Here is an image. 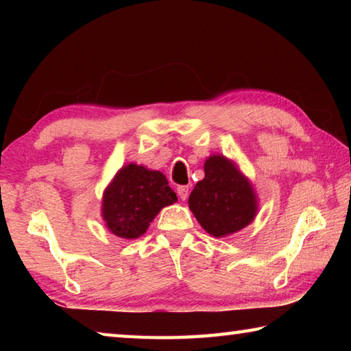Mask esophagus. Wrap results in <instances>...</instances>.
<instances>
[{
	"mask_svg": "<svg viewBox=\"0 0 351 351\" xmlns=\"http://www.w3.org/2000/svg\"><path fill=\"white\" fill-rule=\"evenodd\" d=\"M176 192H178V197H180L182 201H186L187 198H189V187L187 186H180L176 189Z\"/></svg>",
	"mask_w": 351,
	"mask_h": 351,
	"instance_id": "1",
	"label": "esophagus"
}]
</instances>
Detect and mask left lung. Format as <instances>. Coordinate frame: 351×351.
Masks as SVG:
<instances>
[{"instance_id": "left-lung-1", "label": "left lung", "mask_w": 351, "mask_h": 351, "mask_svg": "<svg viewBox=\"0 0 351 351\" xmlns=\"http://www.w3.org/2000/svg\"><path fill=\"white\" fill-rule=\"evenodd\" d=\"M189 209L207 234L223 239L254 221L258 198L237 162L217 153L206 159L204 178L190 193Z\"/></svg>"}]
</instances>
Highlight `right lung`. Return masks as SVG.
Wrapping results in <instances>:
<instances>
[{"label": "right lung", "instance_id": "add662e5", "mask_svg": "<svg viewBox=\"0 0 351 351\" xmlns=\"http://www.w3.org/2000/svg\"><path fill=\"white\" fill-rule=\"evenodd\" d=\"M178 201L167 178L159 170L125 164L104 190L102 218L106 229L122 240L147 232L154 217Z\"/></svg>", "mask_w": 351, "mask_h": 351}]
</instances>
